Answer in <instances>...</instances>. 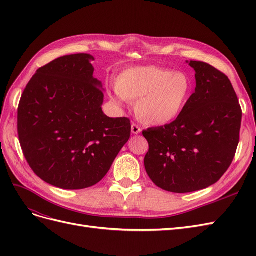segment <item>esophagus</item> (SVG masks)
<instances>
[{"label": "esophagus", "instance_id": "1", "mask_svg": "<svg viewBox=\"0 0 256 256\" xmlns=\"http://www.w3.org/2000/svg\"><path fill=\"white\" fill-rule=\"evenodd\" d=\"M142 131V129L140 128V126L138 125H136V124H132V125H131V132H132L134 134H138Z\"/></svg>", "mask_w": 256, "mask_h": 256}]
</instances>
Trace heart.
<instances>
[{"instance_id":"obj_1","label":"heart","mask_w":256,"mask_h":256,"mask_svg":"<svg viewBox=\"0 0 256 256\" xmlns=\"http://www.w3.org/2000/svg\"><path fill=\"white\" fill-rule=\"evenodd\" d=\"M188 76L157 66H138L124 70L112 86L113 102L122 106L136 102L138 120L162 126L176 120L191 96Z\"/></svg>"}]
</instances>
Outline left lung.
<instances>
[{
    "label": "left lung",
    "instance_id": "1",
    "mask_svg": "<svg viewBox=\"0 0 256 256\" xmlns=\"http://www.w3.org/2000/svg\"><path fill=\"white\" fill-rule=\"evenodd\" d=\"M196 88L171 124L143 131L150 150L144 166L152 182L174 193L205 189L233 161L242 111L228 76L204 62L190 60Z\"/></svg>",
    "mask_w": 256,
    "mask_h": 256
}]
</instances>
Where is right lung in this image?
Masks as SVG:
<instances>
[{
  "label": "right lung",
  "mask_w": 256,
  "mask_h": 256,
  "mask_svg": "<svg viewBox=\"0 0 256 256\" xmlns=\"http://www.w3.org/2000/svg\"><path fill=\"white\" fill-rule=\"evenodd\" d=\"M94 58L79 53L40 67L18 106V136L33 172L46 182L79 190L99 182L131 134L130 120L102 112Z\"/></svg>",
  "instance_id": "obj_1"
}]
</instances>
